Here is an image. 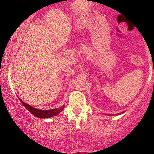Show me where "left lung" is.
I'll use <instances>...</instances> for the list:
<instances>
[{
	"label": "left lung",
	"mask_w": 154,
	"mask_h": 154,
	"mask_svg": "<svg viewBox=\"0 0 154 154\" xmlns=\"http://www.w3.org/2000/svg\"><path fill=\"white\" fill-rule=\"evenodd\" d=\"M122 113H123V112H122Z\"/></svg>",
	"instance_id": "1"
}]
</instances>
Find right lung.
I'll use <instances>...</instances> for the list:
<instances>
[{
  "label": "right lung",
  "mask_w": 154,
  "mask_h": 154,
  "mask_svg": "<svg viewBox=\"0 0 154 154\" xmlns=\"http://www.w3.org/2000/svg\"><path fill=\"white\" fill-rule=\"evenodd\" d=\"M19 100L21 101L24 106L27 109L31 114H32L33 115L37 116L38 118H50L52 117V116H56L59 114L60 112L63 111V109H64V106H63L61 108H56V109H50V110H40V109H35V108H33L31 106H29V104L24 103L23 100H22L20 98H19Z\"/></svg>",
  "instance_id": "1"
}]
</instances>
